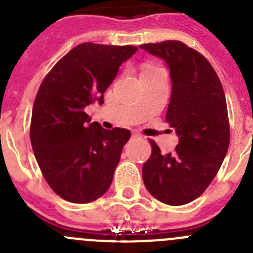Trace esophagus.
Segmentation results:
<instances>
[{
	"label": "esophagus",
	"mask_w": 253,
	"mask_h": 253,
	"mask_svg": "<svg viewBox=\"0 0 253 253\" xmlns=\"http://www.w3.org/2000/svg\"><path fill=\"white\" fill-rule=\"evenodd\" d=\"M139 136H141V134L137 133V132H133V133H132V137H139Z\"/></svg>",
	"instance_id": "esophagus-1"
}]
</instances>
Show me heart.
<instances>
[{
	"mask_svg": "<svg viewBox=\"0 0 253 253\" xmlns=\"http://www.w3.org/2000/svg\"><path fill=\"white\" fill-rule=\"evenodd\" d=\"M154 69H157V67H153V65H144L143 70H142V74H143V73L152 72V70H154Z\"/></svg>",
	"mask_w": 253,
	"mask_h": 253,
	"instance_id": "b5f03b06",
	"label": "heart"
}]
</instances>
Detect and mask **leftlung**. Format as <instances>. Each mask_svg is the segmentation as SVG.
<instances>
[{
  "label": "left lung",
  "instance_id": "8db88e82",
  "mask_svg": "<svg viewBox=\"0 0 253 253\" xmlns=\"http://www.w3.org/2000/svg\"><path fill=\"white\" fill-rule=\"evenodd\" d=\"M169 68L171 95L166 121L179 142L162 154L149 139L152 154L142 176L152 197L164 204H188L199 198L219 171L230 143L226 99L221 82L208 59L179 41L142 44Z\"/></svg>",
  "mask_w": 253,
  "mask_h": 253
}]
</instances>
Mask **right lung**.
I'll return each mask as SVG.
<instances>
[{
  "instance_id": "obj_1",
  "label": "right lung",
  "mask_w": 253,
  "mask_h": 253,
  "mask_svg": "<svg viewBox=\"0 0 253 253\" xmlns=\"http://www.w3.org/2000/svg\"><path fill=\"white\" fill-rule=\"evenodd\" d=\"M136 51L132 45L82 43L39 86L29 129L32 148L46 183L67 202L91 203L111 185L131 132L90 122L85 107L104 104V92L119 68Z\"/></svg>"
}]
</instances>
